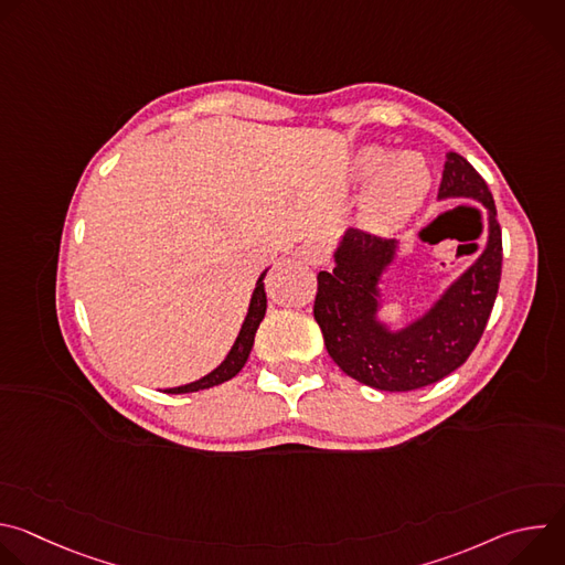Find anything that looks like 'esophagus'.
I'll list each match as a JSON object with an SVG mask.
<instances>
[{
  "instance_id": "esophagus-1",
  "label": "esophagus",
  "mask_w": 565,
  "mask_h": 565,
  "mask_svg": "<svg viewBox=\"0 0 565 565\" xmlns=\"http://www.w3.org/2000/svg\"><path fill=\"white\" fill-rule=\"evenodd\" d=\"M301 259L308 266H324L329 262V250H327V246H321V244H306L301 248Z\"/></svg>"
}]
</instances>
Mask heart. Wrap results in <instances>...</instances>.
Here are the masks:
<instances>
[{
  "label": "heart",
  "instance_id": "1",
  "mask_svg": "<svg viewBox=\"0 0 565 565\" xmlns=\"http://www.w3.org/2000/svg\"><path fill=\"white\" fill-rule=\"evenodd\" d=\"M353 177L366 181L364 218L382 232L405 225L431 192V168L420 151H395L369 145L353 156Z\"/></svg>",
  "mask_w": 565,
  "mask_h": 565
}]
</instances>
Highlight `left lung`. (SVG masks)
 Listing matches in <instances>:
<instances>
[{
    "mask_svg": "<svg viewBox=\"0 0 565 565\" xmlns=\"http://www.w3.org/2000/svg\"><path fill=\"white\" fill-rule=\"evenodd\" d=\"M473 201L486 210V246L414 319H384V275L399 257V241L347 230L333 253V273H319L315 319L333 362L380 391H414L456 371L476 349L499 292L503 241L497 205L482 177L449 151L438 201ZM482 227V225H480Z\"/></svg>",
    "mask_w": 565,
    "mask_h": 565,
    "instance_id": "left-lung-1",
    "label": "left lung"
}]
</instances>
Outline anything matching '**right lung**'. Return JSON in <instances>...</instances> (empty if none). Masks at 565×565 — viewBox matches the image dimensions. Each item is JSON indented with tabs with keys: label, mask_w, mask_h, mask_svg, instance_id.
<instances>
[{
	"label": "right lung",
	"mask_w": 565,
	"mask_h": 565,
	"mask_svg": "<svg viewBox=\"0 0 565 565\" xmlns=\"http://www.w3.org/2000/svg\"><path fill=\"white\" fill-rule=\"evenodd\" d=\"M266 273H268V268L259 275V279H257V284H255V290H253V297H250V306H248V315H246V319H244V324H241L238 335H236L232 349L227 351L225 360H223L214 371H210L207 375H203L201 380H194V382L183 384V386L166 388V393H194V391H203V388H210V386H216V384H223V382L232 380L241 369H244V364H246L248 358H250L257 329H259V324H262V319H264V315H266V306H268L266 288H264V277H266Z\"/></svg>",
	"instance_id": "1"
}]
</instances>
